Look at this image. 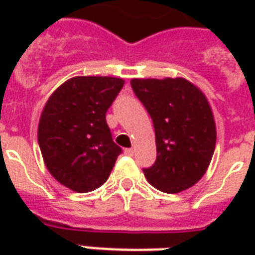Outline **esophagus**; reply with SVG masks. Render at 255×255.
Returning <instances> with one entry per match:
<instances>
[{"label": "esophagus", "instance_id": "34e87169", "mask_svg": "<svg viewBox=\"0 0 255 255\" xmlns=\"http://www.w3.org/2000/svg\"><path fill=\"white\" fill-rule=\"evenodd\" d=\"M127 155H133V149H126V151H124Z\"/></svg>", "mask_w": 255, "mask_h": 255}]
</instances>
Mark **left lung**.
Wrapping results in <instances>:
<instances>
[{"instance_id":"left-lung-1","label":"left lung","mask_w":255,"mask_h":255,"mask_svg":"<svg viewBox=\"0 0 255 255\" xmlns=\"http://www.w3.org/2000/svg\"><path fill=\"white\" fill-rule=\"evenodd\" d=\"M131 87L153 120L157 160L147 182L176 194L205 175L216 146V124L205 95L182 78L132 79Z\"/></svg>"}]
</instances>
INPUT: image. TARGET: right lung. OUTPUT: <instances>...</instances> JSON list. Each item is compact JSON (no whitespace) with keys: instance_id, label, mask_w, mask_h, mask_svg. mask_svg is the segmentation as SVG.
<instances>
[{"instance_id":"add662e5","label":"right lung","mask_w":255,"mask_h":255,"mask_svg":"<svg viewBox=\"0 0 255 255\" xmlns=\"http://www.w3.org/2000/svg\"><path fill=\"white\" fill-rule=\"evenodd\" d=\"M123 86V79L76 76L61 84L43 108L38 127L43 160L53 177L72 191L101 187L122 154L106 112Z\"/></svg>"}]
</instances>
